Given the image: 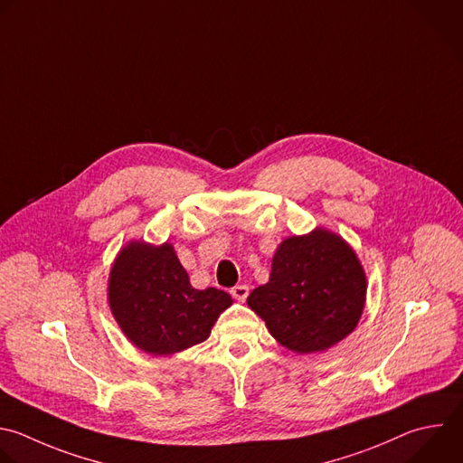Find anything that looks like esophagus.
<instances>
[{"instance_id": "1", "label": "esophagus", "mask_w": 463, "mask_h": 463, "mask_svg": "<svg viewBox=\"0 0 463 463\" xmlns=\"http://www.w3.org/2000/svg\"><path fill=\"white\" fill-rule=\"evenodd\" d=\"M231 294H232L236 299L245 301L247 296H249V287H247V285H236V287L231 288Z\"/></svg>"}]
</instances>
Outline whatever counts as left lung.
Here are the masks:
<instances>
[{
	"mask_svg": "<svg viewBox=\"0 0 463 463\" xmlns=\"http://www.w3.org/2000/svg\"><path fill=\"white\" fill-rule=\"evenodd\" d=\"M365 290V274L353 249L318 229L278 247L269 283L254 288L247 303L283 347L309 354L353 333Z\"/></svg>",
	"mask_w": 463,
	"mask_h": 463,
	"instance_id": "8db88e82",
	"label": "left lung"
}]
</instances>
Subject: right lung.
I'll use <instances>...</instances> for the list:
<instances>
[{"label":"right lung","instance_id":"add662e5","mask_svg":"<svg viewBox=\"0 0 463 463\" xmlns=\"http://www.w3.org/2000/svg\"><path fill=\"white\" fill-rule=\"evenodd\" d=\"M109 303L125 336L150 354H173L209 338L232 303L220 288L191 285L173 245L128 243L109 279Z\"/></svg>","mask_w":463,"mask_h":463}]
</instances>
